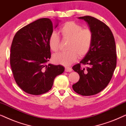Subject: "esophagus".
Segmentation results:
<instances>
[{
  "mask_svg": "<svg viewBox=\"0 0 126 126\" xmlns=\"http://www.w3.org/2000/svg\"><path fill=\"white\" fill-rule=\"evenodd\" d=\"M65 72H70L72 71V69L71 68H69V67H66V68H65Z\"/></svg>",
  "mask_w": 126,
  "mask_h": 126,
  "instance_id": "34e87169",
  "label": "esophagus"
}]
</instances>
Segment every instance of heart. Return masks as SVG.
<instances>
[{"instance_id":"heart-1","label":"heart","mask_w":126,"mask_h":126,"mask_svg":"<svg viewBox=\"0 0 126 126\" xmlns=\"http://www.w3.org/2000/svg\"><path fill=\"white\" fill-rule=\"evenodd\" d=\"M63 38L69 39V50L59 52L53 57L56 63L69 66L76 60L77 56L84 57L89 52L93 41V33L89 29H83L81 26L74 22H68L60 29ZM60 38L56 32H53L49 38V46L51 50L56 51L59 47Z\"/></svg>"}]
</instances>
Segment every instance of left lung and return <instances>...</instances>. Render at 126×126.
<instances>
[{"label":"left lung","mask_w":126,"mask_h":126,"mask_svg":"<svg viewBox=\"0 0 126 126\" xmlns=\"http://www.w3.org/2000/svg\"><path fill=\"white\" fill-rule=\"evenodd\" d=\"M78 18L87 22L93 33V41L89 52L72 67L80 76L72 88L82 96L94 95L103 90L112 78L116 65V45L112 32L104 23L91 16ZM81 64L89 66L85 68Z\"/></svg>","instance_id":"1"}]
</instances>
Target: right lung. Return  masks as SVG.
I'll list each match as a JSON object with an SVG mask.
<instances>
[{
    "instance_id": "obj_1",
    "label": "right lung",
    "mask_w": 126,
    "mask_h": 126,
    "mask_svg": "<svg viewBox=\"0 0 126 126\" xmlns=\"http://www.w3.org/2000/svg\"><path fill=\"white\" fill-rule=\"evenodd\" d=\"M55 25L49 18L39 19L15 34L11 47L10 65L18 85L29 94L39 95L52 87L55 77L64 72L61 65H47L51 57L49 38Z\"/></svg>"
}]
</instances>
